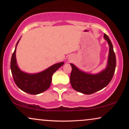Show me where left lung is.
<instances>
[{"instance_id":"1","label":"left lung","mask_w":129,"mask_h":129,"mask_svg":"<svg viewBox=\"0 0 129 129\" xmlns=\"http://www.w3.org/2000/svg\"><path fill=\"white\" fill-rule=\"evenodd\" d=\"M104 39L109 46L107 66L104 69L93 74L84 72L73 63H70L72 70L70 81L72 87L76 91L85 94H92L106 87L113 78L116 68V56L112 42L106 34L104 35Z\"/></svg>"}]
</instances>
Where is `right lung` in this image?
I'll return each instance as SVG.
<instances>
[{"mask_svg":"<svg viewBox=\"0 0 129 129\" xmlns=\"http://www.w3.org/2000/svg\"><path fill=\"white\" fill-rule=\"evenodd\" d=\"M13 53L11 60V73L17 86L22 91L31 94H38L44 92L49 88L52 81L53 73L64 64L63 62L56 63L47 69L36 73H29L19 69L16 60V52L17 44Z\"/></svg>","mask_w":129,"mask_h":129,"instance_id":"add662e5","label":"right lung"}]
</instances>
